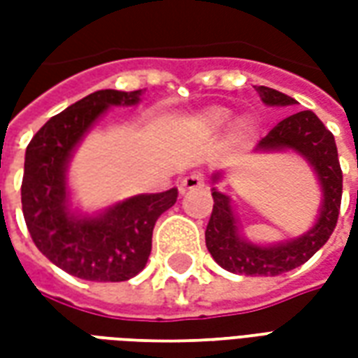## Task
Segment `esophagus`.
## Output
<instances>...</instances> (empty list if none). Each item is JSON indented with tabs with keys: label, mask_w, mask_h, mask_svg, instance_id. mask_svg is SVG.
<instances>
[{
	"label": "esophagus",
	"mask_w": 358,
	"mask_h": 358,
	"mask_svg": "<svg viewBox=\"0 0 358 358\" xmlns=\"http://www.w3.org/2000/svg\"><path fill=\"white\" fill-rule=\"evenodd\" d=\"M203 184H205V176H203L201 172H192V174H187L186 178L182 180L180 189H182V192H189V189H197V187H201Z\"/></svg>",
	"instance_id": "1"
}]
</instances>
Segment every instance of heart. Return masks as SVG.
I'll return each instance as SVG.
<instances>
[{
    "instance_id": "heart-1",
    "label": "heart",
    "mask_w": 358,
    "mask_h": 358,
    "mask_svg": "<svg viewBox=\"0 0 358 358\" xmlns=\"http://www.w3.org/2000/svg\"><path fill=\"white\" fill-rule=\"evenodd\" d=\"M228 110L226 109H209L205 115H203V122L210 128H218L228 122Z\"/></svg>"
}]
</instances>
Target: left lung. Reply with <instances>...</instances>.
<instances>
[{
  "label": "left lung",
  "instance_id": "1",
  "mask_svg": "<svg viewBox=\"0 0 358 358\" xmlns=\"http://www.w3.org/2000/svg\"><path fill=\"white\" fill-rule=\"evenodd\" d=\"M257 92L266 105H295V99L278 90L257 86ZM292 148L305 155L315 166L324 192V205L315 228L297 240L274 248H259L241 240L236 228L228 197L213 189V213L205 230L207 249L220 266L243 276H278L307 263L326 241L338 224L341 207L343 174L339 166L338 148L334 134L322 124L313 110L293 113L280 120L263 140L259 149ZM217 178V176H215Z\"/></svg>",
  "mask_w": 358,
  "mask_h": 358
}]
</instances>
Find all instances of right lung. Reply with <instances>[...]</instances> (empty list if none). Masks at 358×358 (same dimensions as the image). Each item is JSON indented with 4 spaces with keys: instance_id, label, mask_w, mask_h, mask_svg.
I'll list each match as a JSON object with an SVG mask.
<instances>
[{
    "instance_id": "obj_1",
    "label": "right lung",
    "mask_w": 358,
    "mask_h": 358,
    "mask_svg": "<svg viewBox=\"0 0 358 358\" xmlns=\"http://www.w3.org/2000/svg\"><path fill=\"white\" fill-rule=\"evenodd\" d=\"M140 92L99 90L50 118L30 140L20 186L22 215L36 248L69 274L90 282H124L143 270L157 218L178 189L138 195L97 218L66 210L65 169L73 148L109 105H134Z\"/></svg>"
}]
</instances>
